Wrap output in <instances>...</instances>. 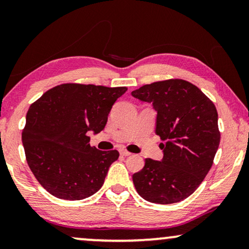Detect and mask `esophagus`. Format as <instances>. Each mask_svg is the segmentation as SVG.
I'll return each instance as SVG.
<instances>
[{
  "mask_svg": "<svg viewBox=\"0 0 249 249\" xmlns=\"http://www.w3.org/2000/svg\"><path fill=\"white\" fill-rule=\"evenodd\" d=\"M119 152H120V154H121L122 156H129V155H131V153L128 152L127 149H124V148H121Z\"/></svg>",
  "mask_w": 249,
  "mask_h": 249,
  "instance_id": "esophagus-1",
  "label": "esophagus"
}]
</instances>
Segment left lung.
I'll use <instances>...</instances> for the list:
<instances>
[{
    "label": "left lung",
    "mask_w": 249,
    "mask_h": 249,
    "mask_svg": "<svg viewBox=\"0 0 249 249\" xmlns=\"http://www.w3.org/2000/svg\"><path fill=\"white\" fill-rule=\"evenodd\" d=\"M131 95L152 104L155 134L165 141L160 146L161 161L146 159L144 168L132 175L135 188L147 202H181L198 188L219 148L215 105L198 87L182 79L144 85Z\"/></svg>",
    "instance_id": "8db88e82"
}]
</instances>
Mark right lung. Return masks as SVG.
Instances as JSON below:
<instances>
[{"instance_id":"obj_1","label":"right lung","mask_w":249,"mask_h":249,"mask_svg":"<svg viewBox=\"0 0 249 249\" xmlns=\"http://www.w3.org/2000/svg\"><path fill=\"white\" fill-rule=\"evenodd\" d=\"M127 87L63 84L30 105L22 144L30 170L51 195L79 200L98 192L118 151L91 147L88 132L105 128Z\"/></svg>"}]
</instances>
